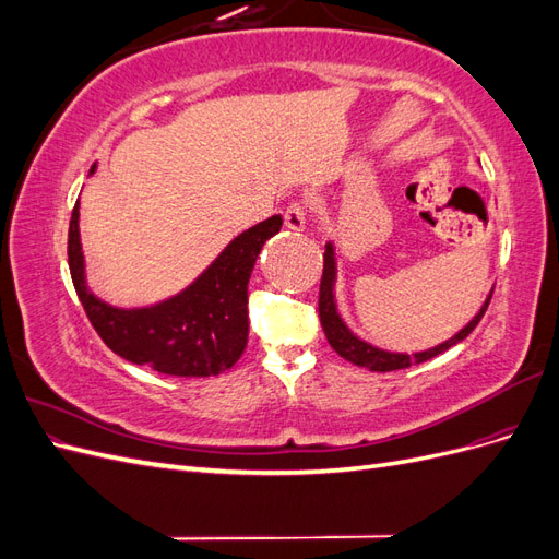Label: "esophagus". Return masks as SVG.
I'll return each mask as SVG.
<instances>
[{"label":"esophagus","instance_id":"obj_1","mask_svg":"<svg viewBox=\"0 0 559 559\" xmlns=\"http://www.w3.org/2000/svg\"><path fill=\"white\" fill-rule=\"evenodd\" d=\"M284 224L292 230H302L308 224V205L306 202H292L284 212Z\"/></svg>","mask_w":559,"mask_h":559}]
</instances>
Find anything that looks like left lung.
Listing matches in <instances>:
<instances>
[{"instance_id": "1", "label": "left lung", "mask_w": 559, "mask_h": 559, "mask_svg": "<svg viewBox=\"0 0 559 559\" xmlns=\"http://www.w3.org/2000/svg\"><path fill=\"white\" fill-rule=\"evenodd\" d=\"M333 286H335V253H333V245H326V253H324V273H321V284H319V319H321V329L326 333V341L329 345L341 354L343 359L352 361L354 366H364L368 370H376V373H389V370H399V368H408L413 364H421V361H429L438 354L450 349L452 345L462 343L464 337L478 326V321L483 319L487 306H489V298L492 294L487 296V300L483 302L480 312L473 317L468 324L452 335L450 341L436 345L431 349L425 352H415V354H401V352H386L380 347H373L370 343L361 341L359 335H354L347 324L343 321V317L337 314L335 308V294H333Z\"/></svg>"}]
</instances>
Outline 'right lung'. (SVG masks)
<instances>
[{"instance_id":"add662e5","label":"right lung","mask_w":559,"mask_h":559,"mask_svg":"<svg viewBox=\"0 0 559 559\" xmlns=\"http://www.w3.org/2000/svg\"><path fill=\"white\" fill-rule=\"evenodd\" d=\"M280 228V214L251 226L183 292L156 306L132 310L114 308L88 289L79 238V202L72 210L67 257L81 306L111 352L165 376L207 378L224 373L242 357L249 335L247 284L261 247Z\"/></svg>"}]
</instances>
